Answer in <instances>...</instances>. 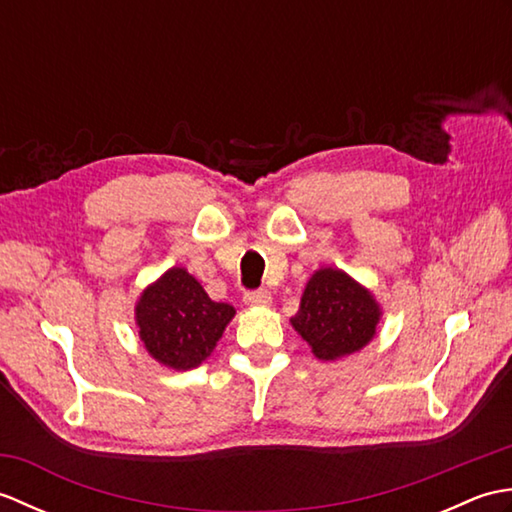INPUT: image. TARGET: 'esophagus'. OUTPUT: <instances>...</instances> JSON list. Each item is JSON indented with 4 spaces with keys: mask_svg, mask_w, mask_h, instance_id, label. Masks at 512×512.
<instances>
[{
    "mask_svg": "<svg viewBox=\"0 0 512 512\" xmlns=\"http://www.w3.org/2000/svg\"><path fill=\"white\" fill-rule=\"evenodd\" d=\"M270 301H273V297H270L268 290H253L244 295L246 306H270Z\"/></svg>",
    "mask_w": 512,
    "mask_h": 512,
    "instance_id": "34e87169",
    "label": "esophagus"
}]
</instances>
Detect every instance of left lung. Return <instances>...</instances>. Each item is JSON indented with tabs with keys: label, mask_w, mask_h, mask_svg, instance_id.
Wrapping results in <instances>:
<instances>
[{
	"label": "left lung",
	"mask_w": 512,
	"mask_h": 512,
	"mask_svg": "<svg viewBox=\"0 0 512 512\" xmlns=\"http://www.w3.org/2000/svg\"><path fill=\"white\" fill-rule=\"evenodd\" d=\"M380 306L372 292L339 268H319L290 319L312 354L321 361L350 356L374 339Z\"/></svg>",
	"instance_id": "1"
}]
</instances>
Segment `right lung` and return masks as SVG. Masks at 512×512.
<instances>
[{
    "label": "right lung",
    "instance_id": "1",
    "mask_svg": "<svg viewBox=\"0 0 512 512\" xmlns=\"http://www.w3.org/2000/svg\"><path fill=\"white\" fill-rule=\"evenodd\" d=\"M138 336L151 358L169 369H193L211 356L235 308L206 295L184 268H169L136 301Z\"/></svg>",
    "mask_w": 512,
    "mask_h": 512
}]
</instances>
